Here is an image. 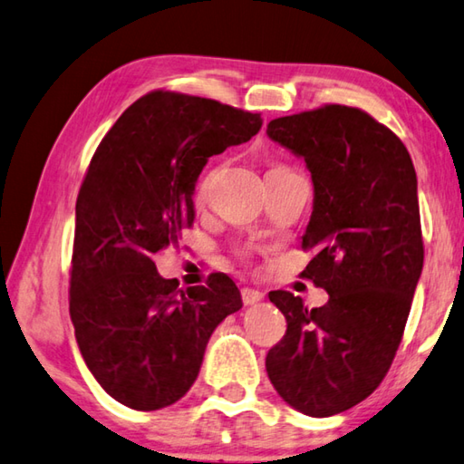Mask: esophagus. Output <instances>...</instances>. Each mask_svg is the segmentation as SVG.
<instances>
[{"label":"esophagus","mask_w":464,"mask_h":464,"mask_svg":"<svg viewBox=\"0 0 464 464\" xmlns=\"http://www.w3.org/2000/svg\"><path fill=\"white\" fill-rule=\"evenodd\" d=\"M241 300H243V304H246V306L257 304L259 300H264V292L254 290V288H243L241 290Z\"/></svg>","instance_id":"esophagus-1"}]
</instances>
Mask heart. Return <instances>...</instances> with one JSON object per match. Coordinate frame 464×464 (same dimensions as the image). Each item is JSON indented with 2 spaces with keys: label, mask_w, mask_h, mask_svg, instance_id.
Wrapping results in <instances>:
<instances>
[{
  "label": "heart",
  "mask_w": 464,
  "mask_h": 464,
  "mask_svg": "<svg viewBox=\"0 0 464 464\" xmlns=\"http://www.w3.org/2000/svg\"><path fill=\"white\" fill-rule=\"evenodd\" d=\"M282 168H285V166H282V164H276V166H272V170H282ZM272 170H269V172H272ZM210 179H213V172L207 174L205 179H203V182H200V187H198V192H200V195H203V192L207 190V187H208Z\"/></svg>",
  "instance_id": "1"
}]
</instances>
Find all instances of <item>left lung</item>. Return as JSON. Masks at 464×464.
Listing matches in <instances>:
<instances>
[{
    "instance_id": "left-lung-1",
    "label": "left lung",
    "mask_w": 464,
    "mask_h": 464,
    "mask_svg": "<svg viewBox=\"0 0 464 464\" xmlns=\"http://www.w3.org/2000/svg\"><path fill=\"white\" fill-rule=\"evenodd\" d=\"M267 136L313 176L302 247L314 257L302 276L328 302L308 310L290 292H269L288 328L266 369L285 403L326 418L372 395L401 343L424 266L416 170L401 140L357 107L277 117Z\"/></svg>"
}]
</instances>
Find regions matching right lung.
<instances>
[{
  "instance_id": "right-lung-1",
  "label": "right lung",
  "mask_w": 464,
  "mask_h": 464,
  "mask_svg": "<svg viewBox=\"0 0 464 464\" xmlns=\"http://www.w3.org/2000/svg\"><path fill=\"white\" fill-rule=\"evenodd\" d=\"M259 113L213 99L151 91L130 105L92 156L77 197L69 310L81 355L123 406L179 401L203 365L218 323L243 306L237 285L210 274L179 288L154 256L195 221L207 160L249 141Z\"/></svg>"
}]
</instances>
